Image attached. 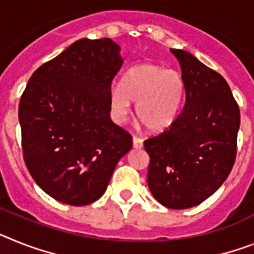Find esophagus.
Returning <instances> with one entry per match:
<instances>
[{
    "label": "esophagus",
    "instance_id": "esophagus-1",
    "mask_svg": "<svg viewBox=\"0 0 254 254\" xmlns=\"http://www.w3.org/2000/svg\"><path fill=\"white\" fill-rule=\"evenodd\" d=\"M133 147L134 148H142L143 147V140L138 137L133 138Z\"/></svg>",
    "mask_w": 254,
    "mask_h": 254
}]
</instances>
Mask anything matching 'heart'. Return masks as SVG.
Masks as SVG:
<instances>
[{"mask_svg":"<svg viewBox=\"0 0 254 254\" xmlns=\"http://www.w3.org/2000/svg\"><path fill=\"white\" fill-rule=\"evenodd\" d=\"M185 95V81L176 69L143 63L129 68L123 74L120 89L110 95L112 119L117 124L127 123L131 104L137 116L151 131L167 130L180 114Z\"/></svg>","mask_w":254,"mask_h":254,"instance_id":"obj_1","label":"heart"}]
</instances>
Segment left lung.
Here are the masks:
<instances>
[{"label":"left lung","instance_id":"left-lung-1","mask_svg":"<svg viewBox=\"0 0 254 254\" xmlns=\"http://www.w3.org/2000/svg\"><path fill=\"white\" fill-rule=\"evenodd\" d=\"M185 81V103L172 125L144 140L153 197L170 209L199 205L222 186L236 157L239 106L229 84L189 51L170 49Z\"/></svg>","mask_w":254,"mask_h":254}]
</instances>
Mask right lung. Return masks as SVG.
I'll use <instances>...</instances> for the list:
<instances>
[{"label":"right lung","mask_w":254,"mask_h":254,"mask_svg":"<svg viewBox=\"0 0 254 254\" xmlns=\"http://www.w3.org/2000/svg\"><path fill=\"white\" fill-rule=\"evenodd\" d=\"M111 38H81L38 67L19 103L32 178L63 204L81 206L107 190L131 135L110 117L111 84L124 59Z\"/></svg>","instance_id":"1"}]
</instances>
